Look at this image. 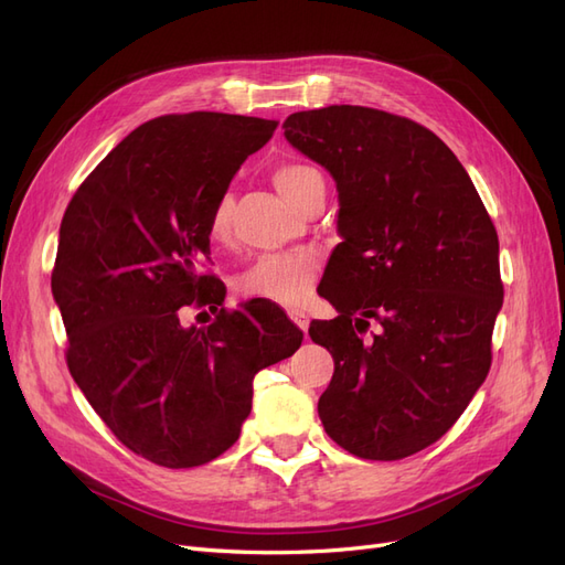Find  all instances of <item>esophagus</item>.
<instances>
[{
  "instance_id": "34e87169",
  "label": "esophagus",
  "mask_w": 565,
  "mask_h": 565,
  "mask_svg": "<svg viewBox=\"0 0 565 565\" xmlns=\"http://www.w3.org/2000/svg\"><path fill=\"white\" fill-rule=\"evenodd\" d=\"M289 320H292L299 330H309V316H306L303 311H299V309H292L289 311Z\"/></svg>"
}]
</instances>
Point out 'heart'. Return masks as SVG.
Listing matches in <instances>:
<instances>
[{"instance_id":"obj_1","label":"heart","mask_w":565,"mask_h":565,"mask_svg":"<svg viewBox=\"0 0 565 565\" xmlns=\"http://www.w3.org/2000/svg\"><path fill=\"white\" fill-rule=\"evenodd\" d=\"M273 183L278 191L303 210L316 195H324V179L313 164L282 162L273 169ZM235 200L231 193H221L207 216V235L214 245H228L233 237ZM318 276L316 256L306 252L262 254L237 273L233 287L245 299L273 301L282 306H299L309 297Z\"/></svg>"}]
</instances>
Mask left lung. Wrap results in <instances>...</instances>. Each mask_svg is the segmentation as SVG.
I'll use <instances>...</instances> for the list:
<instances>
[{
  "label": "left lung",
  "mask_w": 565,
  "mask_h": 565,
  "mask_svg": "<svg viewBox=\"0 0 565 565\" xmlns=\"http://www.w3.org/2000/svg\"><path fill=\"white\" fill-rule=\"evenodd\" d=\"M282 127L339 191L344 243L322 289L339 316L309 328L334 358L318 415L355 457H409L450 429L488 377L504 297L498 231L455 152L415 119L328 106ZM370 319L383 330L363 340Z\"/></svg>",
  "instance_id": "left-lung-1"
}]
</instances>
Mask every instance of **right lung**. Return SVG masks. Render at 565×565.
I'll use <instances>...</instances> for the list:
<instances>
[{"mask_svg":"<svg viewBox=\"0 0 565 565\" xmlns=\"http://www.w3.org/2000/svg\"><path fill=\"white\" fill-rule=\"evenodd\" d=\"M276 127L226 113L150 119L63 214L51 292L67 370L115 438L152 465L188 469L226 452L252 409L254 374L303 339L276 303L218 309L226 287L202 273L212 202ZM188 305L217 316L183 329Z\"/></svg>","mask_w":565,"mask_h":565,"instance_id":"1","label":"right lung"}]
</instances>
